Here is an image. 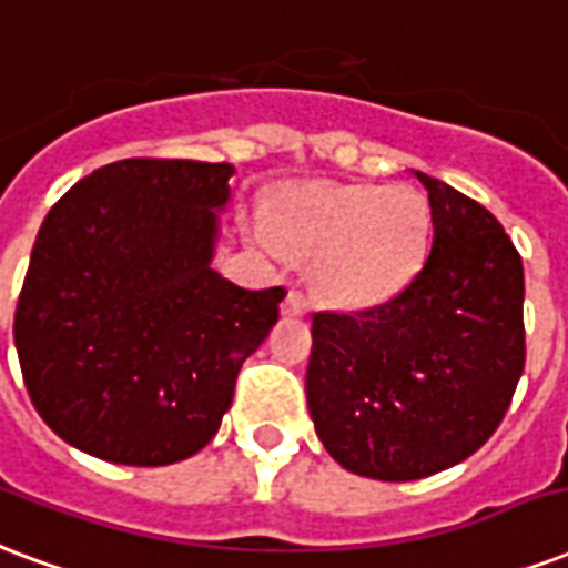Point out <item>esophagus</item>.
Returning <instances> with one entry per match:
<instances>
[{"mask_svg":"<svg viewBox=\"0 0 568 568\" xmlns=\"http://www.w3.org/2000/svg\"><path fill=\"white\" fill-rule=\"evenodd\" d=\"M305 296H302L300 290H290L287 300L281 302V314H287V317H300V314H305Z\"/></svg>","mask_w":568,"mask_h":568,"instance_id":"obj_1","label":"esophagus"}]
</instances>
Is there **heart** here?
I'll return each mask as SVG.
<instances>
[{"instance_id": "obj_1", "label": "heart", "mask_w": 568, "mask_h": 568, "mask_svg": "<svg viewBox=\"0 0 568 568\" xmlns=\"http://www.w3.org/2000/svg\"><path fill=\"white\" fill-rule=\"evenodd\" d=\"M272 245L314 257V284L338 305L407 287L430 245V209L407 185H290L268 209Z\"/></svg>"}]
</instances>
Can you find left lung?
<instances>
[{"instance_id":"8db88e82","label":"left lung","mask_w":568,"mask_h":568,"mask_svg":"<svg viewBox=\"0 0 568 568\" xmlns=\"http://www.w3.org/2000/svg\"><path fill=\"white\" fill-rule=\"evenodd\" d=\"M428 191L430 254L398 296L320 311L308 410L326 452L356 476L413 481L485 446L524 371V266L491 212L413 173Z\"/></svg>"}]
</instances>
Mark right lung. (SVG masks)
I'll return each instance as SVG.
<instances>
[{"label":"right lung","mask_w":568,"mask_h":568,"mask_svg":"<svg viewBox=\"0 0 568 568\" xmlns=\"http://www.w3.org/2000/svg\"><path fill=\"white\" fill-rule=\"evenodd\" d=\"M233 164L125 158L47 212L14 314L38 416L110 464L197 455L242 362L278 323L284 287L212 268Z\"/></svg>","instance_id":"1"}]
</instances>
